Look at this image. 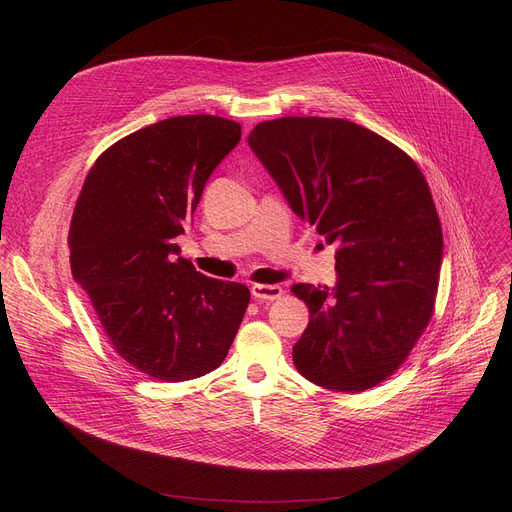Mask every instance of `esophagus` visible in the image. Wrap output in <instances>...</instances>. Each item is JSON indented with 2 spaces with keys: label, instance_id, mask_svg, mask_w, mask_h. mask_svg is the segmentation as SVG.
<instances>
[{
  "label": "esophagus",
  "instance_id": "1",
  "mask_svg": "<svg viewBox=\"0 0 512 512\" xmlns=\"http://www.w3.org/2000/svg\"><path fill=\"white\" fill-rule=\"evenodd\" d=\"M251 294L257 301H276L282 297V288L278 284H253Z\"/></svg>",
  "mask_w": 512,
  "mask_h": 512
}]
</instances>
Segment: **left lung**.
Segmentation results:
<instances>
[{
  "mask_svg": "<svg viewBox=\"0 0 512 512\" xmlns=\"http://www.w3.org/2000/svg\"><path fill=\"white\" fill-rule=\"evenodd\" d=\"M247 141L290 209L336 245L332 290L292 286L309 307L294 365L321 388H373L405 363L434 313L444 240L421 170L342 118L267 120Z\"/></svg>",
  "mask_w": 512,
  "mask_h": 512,
  "instance_id": "1",
  "label": "left lung"
}]
</instances>
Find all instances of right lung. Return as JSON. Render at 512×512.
<instances>
[{
	"label": "right lung",
	"mask_w": 512,
	"mask_h": 512,
	"mask_svg": "<svg viewBox=\"0 0 512 512\" xmlns=\"http://www.w3.org/2000/svg\"><path fill=\"white\" fill-rule=\"evenodd\" d=\"M240 124L176 116L99 155L70 224V267L132 367L186 382L220 367L247 311L245 284L207 278L174 242L205 182L238 145Z\"/></svg>",
	"instance_id": "1"
}]
</instances>
